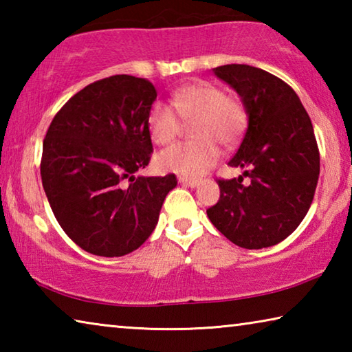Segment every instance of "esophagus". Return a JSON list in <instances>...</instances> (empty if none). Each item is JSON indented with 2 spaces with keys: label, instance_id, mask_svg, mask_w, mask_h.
<instances>
[{
  "label": "esophagus",
  "instance_id": "obj_1",
  "mask_svg": "<svg viewBox=\"0 0 352 352\" xmlns=\"http://www.w3.org/2000/svg\"><path fill=\"white\" fill-rule=\"evenodd\" d=\"M178 182L184 184V186H189V188L199 186V183H200L199 180H194V178H186V177H180V178H178Z\"/></svg>",
  "mask_w": 352,
  "mask_h": 352
}]
</instances>
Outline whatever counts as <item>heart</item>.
I'll list each match as a JSON object with an SVG mask.
<instances>
[{
	"label": "heart",
	"instance_id": "heart-1",
	"mask_svg": "<svg viewBox=\"0 0 352 352\" xmlns=\"http://www.w3.org/2000/svg\"><path fill=\"white\" fill-rule=\"evenodd\" d=\"M182 121H194L192 138L160 153L158 166L186 177H199L219 160L220 144L239 138L247 124L245 107L237 98L226 96L219 85L208 80L190 82L175 88L170 105L155 100L147 113V132L155 144L166 146L182 130Z\"/></svg>",
	"mask_w": 352,
	"mask_h": 352
}]
</instances>
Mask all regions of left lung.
Listing matches in <instances>:
<instances>
[{"label":"left lung","mask_w":352,"mask_h":352,"mask_svg":"<svg viewBox=\"0 0 352 352\" xmlns=\"http://www.w3.org/2000/svg\"><path fill=\"white\" fill-rule=\"evenodd\" d=\"M242 99L248 127L230 160L243 176L217 180L220 199L206 214L236 245L258 250L290 236L311 208L320 175V152L307 111L279 77L250 65L214 68Z\"/></svg>","instance_id":"obj_1"}]
</instances>
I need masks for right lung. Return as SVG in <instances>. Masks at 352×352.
I'll use <instances>...</instances> for the list:
<instances>
[{
  "instance_id": "add662e5",
  "label": "right lung",
  "mask_w": 352,
  "mask_h": 352,
  "mask_svg": "<svg viewBox=\"0 0 352 352\" xmlns=\"http://www.w3.org/2000/svg\"><path fill=\"white\" fill-rule=\"evenodd\" d=\"M157 90L118 74L76 93L52 119L40 174L58 225L85 252L115 258L152 234L174 174L136 177L153 152L147 113Z\"/></svg>"
}]
</instances>
